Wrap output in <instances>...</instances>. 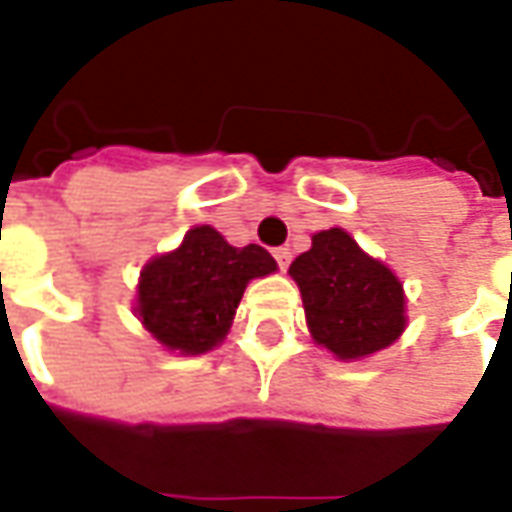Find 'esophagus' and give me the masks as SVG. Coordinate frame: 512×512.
<instances>
[{"label": "esophagus", "mask_w": 512, "mask_h": 512, "mask_svg": "<svg viewBox=\"0 0 512 512\" xmlns=\"http://www.w3.org/2000/svg\"><path fill=\"white\" fill-rule=\"evenodd\" d=\"M274 257H277L279 268L285 271V268L290 266V257H293V252H290L288 246H282V249H274Z\"/></svg>", "instance_id": "1"}]
</instances>
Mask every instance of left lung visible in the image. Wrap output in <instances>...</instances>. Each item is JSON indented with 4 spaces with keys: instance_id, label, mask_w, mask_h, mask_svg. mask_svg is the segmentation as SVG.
Here are the masks:
<instances>
[{
    "instance_id": "8db88e82",
    "label": "left lung",
    "mask_w": 512,
    "mask_h": 512,
    "mask_svg": "<svg viewBox=\"0 0 512 512\" xmlns=\"http://www.w3.org/2000/svg\"><path fill=\"white\" fill-rule=\"evenodd\" d=\"M288 274L301 290L312 340L340 362L378 354L406 329L403 282L343 227L312 235Z\"/></svg>"
}]
</instances>
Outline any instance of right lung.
Listing matches in <instances>:
<instances>
[{
    "label": "right lung",
    "instance_id": "add662e5",
    "mask_svg": "<svg viewBox=\"0 0 512 512\" xmlns=\"http://www.w3.org/2000/svg\"><path fill=\"white\" fill-rule=\"evenodd\" d=\"M277 271L263 246H233L211 224H197L178 249L147 260L136 285V318L150 337L180 356L222 343L246 285Z\"/></svg>",
    "mask_w": 512,
    "mask_h": 512
}]
</instances>
